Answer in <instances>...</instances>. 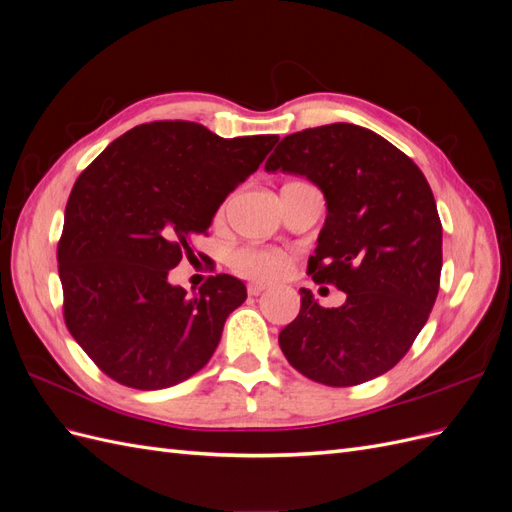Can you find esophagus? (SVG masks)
<instances>
[{"label": "esophagus", "mask_w": 512, "mask_h": 512, "mask_svg": "<svg viewBox=\"0 0 512 512\" xmlns=\"http://www.w3.org/2000/svg\"><path fill=\"white\" fill-rule=\"evenodd\" d=\"M269 286L267 284H258V282H252V284H247V292L252 294V297H256V294H260V292H265Z\"/></svg>", "instance_id": "esophagus-1"}]
</instances>
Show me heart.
<instances>
[{"mask_svg": "<svg viewBox=\"0 0 512 512\" xmlns=\"http://www.w3.org/2000/svg\"><path fill=\"white\" fill-rule=\"evenodd\" d=\"M230 267L235 273L256 282H273L288 271V256L275 247H260V245H245L239 247L228 258Z\"/></svg>", "mask_w": 512, "mask_h": 512, "instance_id": "heart-1", "label": "heart"}]
</instances>
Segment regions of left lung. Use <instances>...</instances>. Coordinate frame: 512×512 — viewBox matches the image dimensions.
Returning a JSON list of instances; mask_svg holds the SVG:
<instances>
[{"label": "left lung", "mask_w": 512, "mask_h": 512, "mask_svg": "<svg viewBox=\"0 0 512 512\" xmlns=\"http://www.w3.org/2000/svg\"><path fill=\"white\" fill-rule=\"evenodd\" d=\"M269 173L303 175L327 198L307 275L344 290L342 307L301 309L280 333L288 363L309 380L356 386L393 369L421 333L440 290L442 222L425 175L404 151L352 123L282 138Z\"/></svg>", "instance_id": "8db88e82"}]
</instances>
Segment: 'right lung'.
Returning a JSON list of instances; mask_svg holds the SVG:
<instances>
[{
    "instance_id": "add662e5",
    "label": "right lung",
    "mask_w": 512,
    "mask_h": 512,
    "mask_svg": "<svg viewBox=\"0 0 512 512\" xmlns=\"http://www.w3.org/2000/svg\"><path fill=\"white\" fill-rule=\"evenodd\" d=\"M277 134L222 138L194 121H151L108 145L76 179L57 243L64 320L96 367L138 391L192 378L245 297L209 275L194 297L168 284L224 198L267 158Z\"/></svg>"
}]
</instances>
